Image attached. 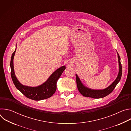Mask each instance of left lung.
<instances>
[{
	"label": "left lung",
	"instance_id": "8db88e82",
	"mask_svg": "<svg viewBox=\"0 0 131 131\" xmlns=\"http://www.w3.org/2000/svg\"><path fill=\"white\" fill-rule=\"evenodd\" d=\"M117 54L119 62V73L118 76L116 80L106 89L103 90H93L88 88L83 84L77 74H76L77 88L79 92L83 96L85 97H92L93 99H100L107 96L113 91V90L121 79L122 72V65L120 62V57L118 53H117Z\"/></svg>",
	"mask_w": 131,
	"mask_h": 131
}]
</instances>
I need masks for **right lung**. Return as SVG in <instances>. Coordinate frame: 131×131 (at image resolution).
<instances>
[{"label":"right lung","mask_w":131,"mask_h":131,"mask_svg":"<svg viewBox=\"0 0 131 131\" xmlns=\"http://www.w3.org/2000/svg\"><path fill=\"white\" fill-rule=\"evenodd\" d=\"M15 51L16 49L12 54L10 67L11 78L16 89L19 90L26 97L34 101H40L52 96L57 90V81L65 69V66H63L56 70L49 77L48 80L41 85L36 87L25 86L18 81L14 73L13 59Z\"/></svg>","instance_id":"obj_1"}]
</instances>
